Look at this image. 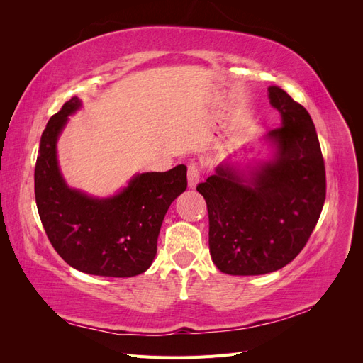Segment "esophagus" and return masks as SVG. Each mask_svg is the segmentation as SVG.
<instances>
[{
    "label": "esophagus",
    "instance_id": "obj_1",
    "mask_svg": "<svg viewBox=\"0 0 363 363\" xmlns=\"http://www.w3.org/2000/svg\"><path fill=\"white\" fill-rule=\"evenodd\" d=\"M200 177H201V174H200L199 167H196V164H194V163H191L189 168H188V186L191 189L196 188V184H199V182H200Z\"/></svg>",
    "mask_w": 363,
    "mask_h": 363
}]
</instances>
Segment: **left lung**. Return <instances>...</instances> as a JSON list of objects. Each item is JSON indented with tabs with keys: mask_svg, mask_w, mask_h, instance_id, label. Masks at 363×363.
Wrapping results in <instances>:
<instances>
[{
	"mask_svg": "<svg viewBox=\"0 0 363 363\" xmlns=\"http://www.w3.org/2000/svg\"><path fill=\"white\" fill-rule=\"evenodd\" d=\"M268 98L281 124L259 139L265 157L245 164L227 159L196 186L207 204L212 260L230 276H262L288 265L311 238L325 200L324 159L311 115L279 86L268 87Z\"/></svg>",
	"mask_w": 363,
	"mask_h": 363,
	"instance_id": "left-lung-1",
	"label": "left lung"
}]
</instances>
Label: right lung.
<instances>
[{
    "mask_svg": "<svg viewBox=\"0 0 363 363\" xmlns=\"http://www.w3.org/2000/svg\"><path fill=\"white\" fill-rule=\"evenodd\" d=\"M82 106L72 96L43 130L35 169L38 212L51 245L69 267L92 276L133 277L155 260L163 218L188 188V169L177 164L167 172H138L108 196L71 188L60 169L57 142Z\"/></svg>",
    "mask_w": 363,
    "mask_h": 363,
    "instance_id": "1",
    "label": "right lung"
}]
</instances>
